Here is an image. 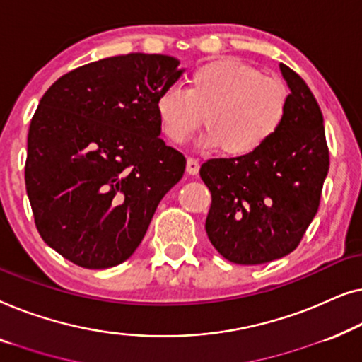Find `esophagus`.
Returning <instances> with one entry per match:
<instances>
[{
    "instance_id": "1",
    "label": "esophagus",
    "mask_w": 362,
    "mask_h": 362,
    "mask_svg": "<svg viewBox=\"0 0 362 362\" xmlns=\"http://www.w3.org/2000/svg\"><path fill=\"white\" fill-rule=\"evenodd\" d=\"M198 170H200V160L195 159V157H188L187 159V172L190 175H197Z\"/></svg>"
}]
</instances>
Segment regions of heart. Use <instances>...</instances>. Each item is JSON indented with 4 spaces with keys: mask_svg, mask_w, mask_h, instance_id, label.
<instances>
[{
    "mask_svg": "<svg viewBox=\"0 0 362 362\" xmlns=\"http://www.w3.org/2000/svg\"><path fill=\"white\" fill-rule=\"evenodd\" d=\"M288 101L282 78L241 60L215 59L192 70L185 90H162L154 108L162 132L174 144L190 139L205 118V144L243 157L261 151L281 131Z\"/></svg>",
    "mask_w": 362,
    "mask_h": 362,
    "instance_id": "b5f03b06",
    "label": "heart"
}]
</instances>
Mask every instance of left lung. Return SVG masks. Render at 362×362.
<instances>
[{"label": "left lung", "instance_id": "obj_1", "mask_svg": "<svg viewBox=\"0 0 362 362\" xmlns=\"http://www.w3.org/2000/svg\"><path fill=\"white\" fill-rule=\"evenodd\" d=\"M287 118L261 151L202 164L211 193L205 230L223 257L256 266L287 256L317 215L329 169L323 115L307 83L281 64Z\"/></svg>", "mask_w": 362, "mask_h": 362}]
</instances>
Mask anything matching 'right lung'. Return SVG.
Masks as SVG:
<instances>
[{"label":"right lung","mask_w":362,"mask_h":362,"mask_svg":"<svg viewBox=\"0 0 362 362\" xmlns=\"http://www.w3.org/2000/svg\"><path fill=\"white\" fill-rule=\"evenodd\" d=\"M160 54L101 59L65 74L30 119L24 167L44 243L85 269L124 262L185 157L160 139L156 98L182 75Z\"/></svg>","instance_id":"right-lung-1"}]
</instances>
